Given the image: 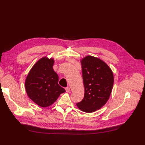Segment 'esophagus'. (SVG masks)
<instances>
[{"label":"esophagus","instance_id":"1","mask_svg":"<svg viewBox=\"0 0 145 145\" xmlns=\"http://www.w3.org/2000/svg\"><path fill=\"white\" fill-rule=\"evenodd\" d=\"M65 90H66V92H70V90H71V89H70V88H69V87H67V88H65Z\"/></svg>","mask_w":145,"mask_h":145}]
</instances>
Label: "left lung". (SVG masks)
Returning a JSON list of instances; mask_svg holds the SVG:
<instances>
[{
  "label": "left lung",
  "instance_id": "obj_1",
  "mask_svg": "<svg viewBox=\"0 0 145 145\" xmlns=\"http://www.w3.org/2000/svg\"><path fill=\"white\" fill-rule=\"evenodd\" d=\"M80 62L85 95L76 105L80 110L92 113L108 102L113 86V74L109 66L99 58L87 56Z\"/></svg>",
  "mask_w": 145,
  "mask_h": 145
}]
</instances>
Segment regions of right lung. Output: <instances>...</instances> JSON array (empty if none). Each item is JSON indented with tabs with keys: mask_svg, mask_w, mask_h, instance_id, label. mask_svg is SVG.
I'll return each mask as SVG.
<instances>
[{
	"mask_svg": "<svg viewBox=\"0 0 145 145\" xmlns=\"http://www.w3.org/2000/svg\"><path fill=\"white\" fill-rule=\"evenodd\" d=\"M54 59L44 56L33 66L26 80L27 96L40 107L46 108L54 103L65 90L59 85V76L53 69Z\"/></svg>",
	"mask_w": 145,
	"mask_h": 145,
	"instance_id": "1",
	"label": "right lung"
}]
</instances>
